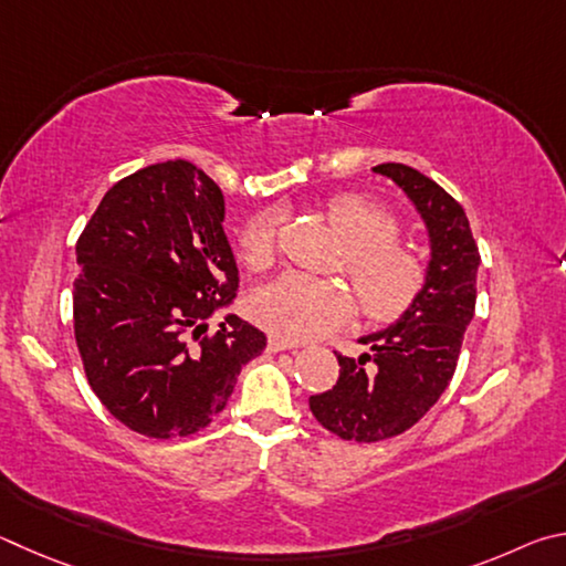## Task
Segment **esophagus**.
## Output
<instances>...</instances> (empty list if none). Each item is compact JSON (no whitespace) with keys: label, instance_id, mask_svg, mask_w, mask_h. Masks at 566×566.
I'll return each instance as SVG.
<instances>
[{"label":"esophagus","instance_id":"34e87169","mask_svg":"<svg viewBox=\"0 0 566 566\" xmlns=\"http://www.w3.org/2000/svg\"><path fill=\"white\" fill-rule=\"evenodd\" d=\"M265 350L268 353H281V350H295V345L293 343H285V340H281V338H268V345H265Z\"/></svg>","mask_w":566,"mask_h":566}]
</instances>
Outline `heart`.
I'll return each mask as SVG.
<instances>
[{"instance_id":"obj_1","label":"heart","mask_w":566,"mask_h":566,"mask_svg":"<svg viewBox=\"0 0 566 566\" xmlns=\"http://www.w3.org/2000/svg\"><path fill=\"white\" fill-rule=\"evenodd\" d=\"M331 223L348 251L343 268L358 291L360 308L375 323H395L420 301L428 283L422 258L395 238L400 218L390 206L368 193H338L325 203ZM281 231V213L265 211L241 228V253L253 271L273 263ZM355 313V295L338 277L285 273L253 295V321L275 338L303 343L323 338Z\"/></svg>"}]
</instances>
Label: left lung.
Segmentation results:
<instances>
[{
	"label": "left lung",
	"mask_w": 566,
	"mask_h": 566,
	"mask_svg": "<svg viewBox=\"0 0 566 566\" xmlns=\"http://www.w3.org/2000/svg\"><path fill=\"white\" fill-rule=\"evenodd\" d=\"M428 226L432 261L420 301L398 325L365 335L370 353L358 360L338 355L340 378L333 390L313 395L311 412L343 440L380 442L410 430L448 388L478 301L480 251L464 208L415 168L380 164Z\"/></svg>",
	"instance_id": "1"
}]
</instances>
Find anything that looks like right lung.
<instances>
[{"instance_id":"1","label":"right lung","mask_w":566,"mask_h":566,"mask_svg":"<svg viewBox=\"0 0 566 566\" xmlns=\"http://www.w3.org/2000/svg\"><path fill=\"white\" fill-rule=\"evenodd\" d=\"M221 188L188 161L116 181L76 241L74 338L104 408L144 438H188L231 398L265 335L228 315L238 268Z\"/></svg>"}]
</instances>
